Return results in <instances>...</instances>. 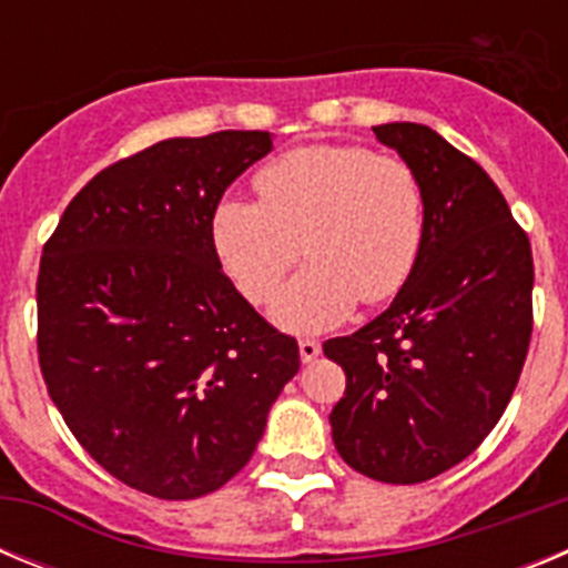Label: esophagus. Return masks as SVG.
Here are the masks:
<instances>
[{"label": "esophagus", "instance_id": "obj_1", "mask_svg": "<svg viewBox=\"0 0 568 568\" xmlns=\"http://www.w3.org/2000/svg\"><path fill=\"white\" fill-rule=\"evenodd\" d=\"M298 353H301V361L310 364V361H315L321 355V344L315 338H304L298 341Z\"/></svg>", "mask_w": 568, "mask_h": 568}]
</instances>
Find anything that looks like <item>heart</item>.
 Instances as JSON below:
<instances>
[{
    "mask_svg": "<svg viewBox=\"0 0 568 568\" xmlns=\"http://www.w3.org/2000/svg\"><path fill=\"white\" fill-rule=\"evenodd\" d=\"M258 202L222 199L210 241L239 293L267 301L301 253V270L273 301L293 333L335 327L355 301L404 290L426 239V190L413 164L361 144H304L255 173Z\"/></svg>",
    "mask_w": 568,
    "mask_h": 568,
    "instance_id": "1",
    "label": "heart"
}]
</instances>
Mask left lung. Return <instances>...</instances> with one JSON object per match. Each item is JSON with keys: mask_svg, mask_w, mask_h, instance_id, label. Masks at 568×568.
<instances>
[{"mask_svg": "<svg viewBox=\"0 0 568 568\" xmlns=\"http://www.w3.org/2000/svg\"><path fill=\"white\" fill-rule=\"evenodd\" d=\"M426 190V239L389 310L329 338L344 398L341 458L384 484H420L469 458L504 415L531 338V247L486 170L433 128H373Z\"/></svg>", "mask_w": 568, "mask_h": 568, "instance_id": "obj_1", "label": "left lung"}]
</instances>
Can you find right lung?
<instances>
[{
    "label": "right lung",
    "mask_w": 568,
    "mask_h": 568,
    "mask_svg": "<svg viewBox=\"0 0 568 568\" xmlns=\"http://www.w3.org/2000/svg\"><path fill=\"white\" fill-rule=\"evenodd\" d=\"M267 130L164 139L93 175L44 244L39 366L70 433L113 478L202 498L244 469L298 344L224 275L210 213Z\"/></svg>",
    "instance_id": "obj_1"
}]
</instances>
